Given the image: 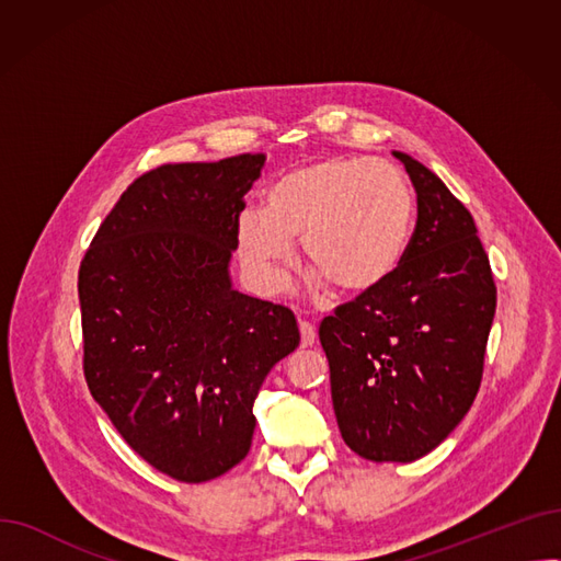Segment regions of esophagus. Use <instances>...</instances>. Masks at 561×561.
I'll return each mask as SVG.
<instances>
[{"label": "esophagus", "instance_id": "obj_1", "mask_svg": "<svg viewBox=\"0 0 561 561\" xmlns=\"http://www.w3.org/2000/svg\"><path fill=\"white\" fill-rule=\"evenodd\" d=\"M300 343H302V347H309L316 343V330L307 320H300Z\"/></svg>", "mask_w": 561, "mask_h": 561}]
</instances>
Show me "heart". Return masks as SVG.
<instances>
[{"label":"heart","mask_w":561,"mask_h":561,"mask_svg":"<svg viewBox=\"0 0 561 561\" xmlns=\"http://www.w3.org/2000/svg\"><path fill=\"white\" fill-rule=\"evenodd\" d=\"M416 202L404 172L381 159L322 157L282 172L265 209L236 220V248L252 284L275 296L296 259V239L313 263V284L345 293L385 284L407 254Z\"/></svg>","instance_id":"obj_1"}]
</instances>
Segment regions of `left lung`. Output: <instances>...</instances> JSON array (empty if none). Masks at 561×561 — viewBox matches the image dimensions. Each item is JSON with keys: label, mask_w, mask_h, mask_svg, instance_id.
Masks as SVG:
<instances>
[{"label": "left lung", "mask_w": 561, "mask_h": 561, "mask_svg": "<svg viewBox=\"0 0 561 561\" xmlns=\"http://www.w3.org/2000/svg\"><path fill=\"white\" fill-rule=\"evenodd\" d=\"M419 195L398 271L322 318L332 402L350 450L414 461L473 404L495 313V282L473 216L438 176L393 152Z\"/></svg>", "instance_id": "obj_1"}]
</instances>
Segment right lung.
Returning a JSON list of instances; mask_svg holds the SVG:
<instances>
[{
  "instance_id": "add662e5",
  "label": "right lung",
  "mask_w": 561,
  "mask_h": 561,
  "mask_svg": "<svg viewBox=\"0 0 561 561\" xmlns=\"http://www.w3.org/2000/svg\"><path fill=\"white\" fill-rule=\"evenodd\" d=\"M261 154L165 163L115 202L79 265L83 377L127 444L199 484L239 463L293 311L233 290L229 256Z\"/></svg>"
}]
</instances>
